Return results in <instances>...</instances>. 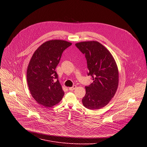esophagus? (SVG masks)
Returning a JSON list of instances; mask_svg holds the SVG:
<instances>
[{
    "instance_id": "obj_1",
    "label": "esophagus",
    "mask_w": 147,
    "mask_h": 147,
    "mask_svg": "<svg viewBox=\"0 0 147 147\" xmlns=\"http://www.w3.org/2000/svg\"><path fill=\"white\" fill-rule=\"evenodd\" d=\"M76 86H73V87H70V88H69V90H70V91H73L74 90H75L76 88Z\"/></svg>"
}]
</instances>
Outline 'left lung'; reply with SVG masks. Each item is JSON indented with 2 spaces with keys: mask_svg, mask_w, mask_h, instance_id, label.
I'll return each mask as SVG.
<instances>
[{
  "mask_svg": "<svg viewBox=\"0 0 147 147\" xmlns=\"http://www.w3.org/2000/svg\"><path fill=\"white\" fill-rule=\"evenodd\" d=\"M77 48L85 55L88 72L93 82L86 87V94L82 99L83 105L91 109H99L114 96L119 84V71L111 52L97 41L81 42Z\"/></svg>",
  "mask_w": 147,
  "mask_h": 147,
  "instance_id": "obj_1",
  "label": "left lung"
}]
</instances>
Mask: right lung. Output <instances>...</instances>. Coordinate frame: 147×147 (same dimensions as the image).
Instances as JSON below:
<instances>
[{
    "label": "right lung",
    "mask_w": 147,
    "mask_h": 147,
    "mask_svg": "<svg viewBox=\"0 0 147 147\" xmlns=\"http://www.w3.org/2000/svg\"><path fill=\"white\" fill-rule=\"evenodd\" d=\"M72 44L54 39L45 42L34 53L28 66L27 80L32 96L47 108L57 104L64 95L55 71L62 53Z\"/></svg>",
    "instance_id": "1"
}]
</instances>
